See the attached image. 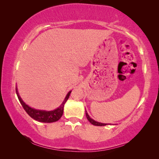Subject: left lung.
I'll list each match as a JSON object with an SVG mask.
<instances>
[{
  "label": "left lung",
  "instance_id": "1",
  "mask_svg": "<svg viewBox=\"0 0 159 159\" xmlns=\"http://www.w3.org/2000/svg\"><path fill=\"white\" fill-rule=\"evenodd\" d=\"M85 114H86V117L87 118V120L89 121V122L93 124V125H95V126H106L107 124H103V123H100V122H98V121L93 120L92 118H90V117L89 116L88 113H87V111H85Z\"/></svg>",
  "mask_w": 159,
  "mask_h": 159
}]
</instances>
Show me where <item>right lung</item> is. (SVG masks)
<instances>
[{
  "label": "right lung",
  "instance_id": "obj_1",
  "mask_svg": "<svg viewBox=\"0 0 159 159\" xmlns=\"http://www.w3.org/2000/svg\"><path fill=\"white\" fill-rule=\"evenodd\" d=\"M17 96H18V100L20 101V104H22V107L25 110L26 113H28L29 116L32 117L33 119H34L37 121H40V122H44V123H51V122H55V121H58L61 117L63 113V107L64 104L66 102L67 99L69 98L70 93L72 91H70L68 93H67L66 97L64 99L63 102L62 104H61L60 107H59L57 109L53 110V111H42V110H38L35 109L33 108L30 107L28 106L27 104H26L25 102L22 100L21 98L19 96V93L18 92V89L17 87L16 88Z\"/></svg>",
  "mask_w": 159,
  "mask_h": 159
}]
</instances>
